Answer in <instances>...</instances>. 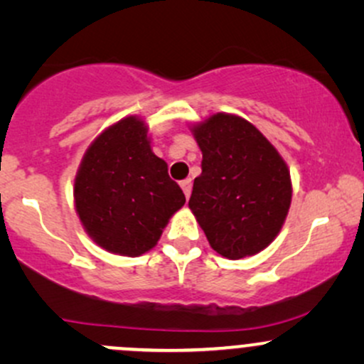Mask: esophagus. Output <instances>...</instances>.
I'll return each mask as SVG.
<instances>
[{
	"instance_id": "esophagus-1",
	"label": "esophagus",
	"mask_w": 364,
	"mask_h": 364,
	"mask_svg": "<svg viewBox=\"0 0 364 364\" xmlns=\"http://www.w3.org/2000/svg\"><path fill=\"white\" fill-rule=\"evenodd\" d=\"M181 188H183V193H185L186 198H190V195H191V179H183Z\"/></svg>"
}]
</instances>
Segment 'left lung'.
<instances>
[{
    "mask_svg": "<svg viewBox=\"0 0 364 364\" xmlns=\"http://www.w3.org/2000/svg\"><path fill=\"white\" fill-rule=\"evenodd\" d=\"M191 132L202 150V174L188 205L217 253L231 260L257 255L275 240L289 210L286 162L240 116L217 112Z\"/></svg>",
    "mask_w": 364,
    "mask_h": 364,
    "instance_id": "obj_1",
    "label": "left lung"
}]
</instances>
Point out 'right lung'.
<instances>
[{
    "mask_svg": "<svg viewBox=\"0 0 364 364\" xmlns=\"http://www.w3.org/2000/svg\"><path fill=\"white\" fill-rule=\"evenodd\" d=\"M147 132L136 116L106 128L87 149L75 178V207L87 235L124 257L152 250L186 202L168 164L150 149Z\"/></svg>",
    "mask_w": 364,
    "mask_h": 364,
    "instance_id": "obj_1",
    "label": "right lung"
}]
</instances>
